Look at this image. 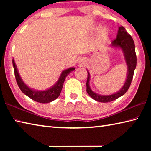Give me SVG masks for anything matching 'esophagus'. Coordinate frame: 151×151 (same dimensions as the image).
Listing matches in <instances>:
<instances>
[{
	"mask_svg": "<svg viewBox=\"0 0 151 151\" xmlns=\"http://www.w3.org/2000/svg\"><path fill=\"white\" fill-rule=\"evenodd\" d=\"M81 62L83 63V60H81ZM84 63H85V61H84ZM83 65H84V64H83Z\"/></svg>",
	"mask_w": 151,
	"mask_h": 151,
	"instance_id": "34e87169",
	"label": "esophagus"
}]
</instances>
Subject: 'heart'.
<instances>
[{"mask_svg": "<svg viewBox=\"0 0 151 151\" xmlns=\"http://www.w3.org/2000/svg\"><path fill=\"white\" fill-rule=\"evenodd\" d=\"M101 34L103 37H105L108 34V32H107V30L106 29H102L101 30Z\"/></svg>", "mask_w": 151, "mask_h": 151, "instance_id": "heart-1", "label": "heart"}]
</instances>
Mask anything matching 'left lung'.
Listing matches in <instances>:
<instances>
[{
	"label": "left lung",
	"instance_id": "1",
	"mask_svg": "<svg viewBox=\"0 0 151 151\" xmlns=\"http://www.w3.org/2000/svg\"><path fill=\"white\" fill-rule=\"evenodd\" d=\"M112 46L119 47L123 50L125 60L128 66L127 77L123 87L116 93L111 94V95H99L92 91L89 86L90 75L87 71L88 76L87 81H86V92L94 100L101 102V103H108V102L112 101L125 94L131 86L134 71L137 66V56L135 52V46L133 39L122 26L119 27L116 38L112 41Z\"/></svg>",
	"mask_w": 151,
	"mask_h": 151
}]
</instances>
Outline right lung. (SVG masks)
<instances>
[{"instance_id": "right-lung-1", "label": "right lung", "mask_w": 151, "mask_h": 151, "mask_svg": "<svg viewBox=\"0 0 151 151\" xmlns=\"http://www.w3.org/2000/svg\"><path fill=\"white\" fill-rule=\"evenodd\" d=\"M12 65H13L14 67L15 78H16L17 85L20 88V91H21L24 94H26L27 96L32 99V100L40 103H50V102H52L55 100L57 98H58V96L60 95L61 90H62L63 88V83L65 81L66 76H67L71 71L75 70V68L72 67L64 70L62 74H61L57 83H56L52 88L48 89L47 91H38L30 89L29 86H27L25 85L23 83V81L21 80L19 72H18L17 70V66L15 65V63L13 59H12Z\"/></svg>"}]
</instances>
